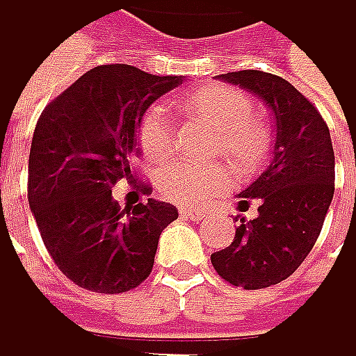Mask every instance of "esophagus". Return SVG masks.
I'll use <instances>...</instances> for the list:
<instances>
[{"label": "esophagus", "instance_id": "1", "mask_svg": "<svg viewBox=\"0 0 356 356\" xmlns=\"http://www.w3.org/2000/svg\"><path fill=\"white\" fill-rule=\"evenodd\" d=\"M179 213H181L184 219H194V221H198V219H202L207 215L204 211H198V209H179Z\"/></svg>", "mask_w": 356, "mask_h": 356}]
</instances>
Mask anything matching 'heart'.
<instances>
[{"mask_svg": "<svg viewBox=\"0 0 356 356\" xmlns=\"http://www.w3.org/2000/svg\"><path fill=\"white\" fill-rule=\"evenodd\" d=\"M186 109L215 133V149L223 152L238 170L255 168L270 143L266 124L253 113L247 92L227 84H207L186 99ZM137 141L149 160L172 152L175 122L164 103H152L137 126ZM232 186V175L219 162L198 164L170 160L156 172V188L164 200L177 204H202Z\"/></svg>", "mask_w": 356, "mask_h": 356, "instance_id": "heart-1", "label": "heart"}]
</instances>
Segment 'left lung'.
Segmentation results:
<instances>
[{"label": "left lung", "instance_id": "8db88e82", "mask_svg": "<svg viewBox=\"0 0 356 356\" xmlns=\"http://www.w3.org/2000/svg\"><path fill=\"white\" fill-rule=\"evenodd\" d=\"M272 109L276 143L270 166L241 192V211L257 200V217H236L230 247L211 264L234 287L266 289L289 278L312 251L334 198L336 158L327 122L312 101L274 73L243 69L221 73Z\"/></svg>", "mask_w": 356, "mask_h": 356}]
</instances>
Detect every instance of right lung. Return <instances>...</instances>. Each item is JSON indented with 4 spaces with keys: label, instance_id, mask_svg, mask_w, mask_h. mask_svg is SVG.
Returning <instances> with one entry per match:
<instances>
[{
    "label": "right lung",
    "instance_id": "obj_1",
    "mask_svg": "<svg viewBox=\"0 0 356 356\" xmlns=\"http://www.w3.org/2000/svg\"><path fill=\"white\" fill-rule=\"evenodd\" d=\"M181 82L179 75L101 65L50 101L35 124L29 207L50 257L82 289L124 293L139 287L154 268L160 232L179 215L154 198L120 209L111 188L129 181L152 194L131 170L137 126L158 97Z\"/></svg>",
    "mask_w": 356,
    "mask_h": 356
}]
</instances>
